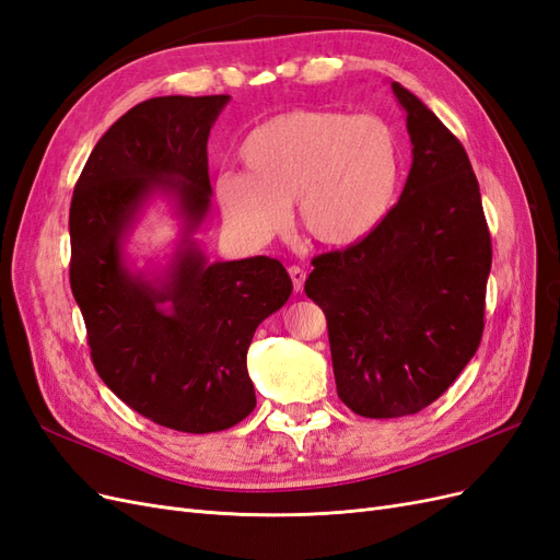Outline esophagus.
Listing matches in <instances>:
<instances>
[{"mask_svg": "<svg viewBox=\"0 0 560 560\" xmlns=\"http://www.w3.org/2000/svg\"><path fill=\"white\" fill-rule=\"evenodd\" d=\"M290 278L294 284V292L303 290V282H306V270L299 268V266H290Z\"/></svg>", "mask_w": 560, "mask_h": 560, "instance_id": "esophagus-1", "label": "esophagus"}]
</instances>
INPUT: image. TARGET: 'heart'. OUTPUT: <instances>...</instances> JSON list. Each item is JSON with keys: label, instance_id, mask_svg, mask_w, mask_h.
<instances>
[{"label": "heart", "instance_id": "1", "mask_svg": "<svg viewBox=\"0 0 560 560\" xmlns=\"http://www.w3.org/2000/svg\"><path fill=\"white\" fill-rule=\"evenodd\" d=\"M241 159L245 173H219L214 198L231 231L252 245L287 229L292 200L313 241L360 243L385 222L401 182L399 135L374 114H278L247 135Z\"/></svg>", "mask_w": 560, "mask_h": 560}]
</instances>
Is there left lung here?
I'll return each instance as SVG.
<instances>
[{"label":"left lung","mask_w":560,"mask_h":560,"mask_svg":"<svg viewBox=\"0 0 560 560\" xmlns=\"http://www.w3.org/2000/svg\"><path fill=\"white\" fill-rule=\"evenodd\" d=\"M413 163L397 206L364 241L319 254L306 294L327 315L336 393L364 418H399L442 397L483 334L493 261L467 151L393 81Z\"/></svg>","instance_id":"obj_1"}]
</instances>
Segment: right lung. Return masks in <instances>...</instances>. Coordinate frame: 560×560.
<instances>
[{
	"mask_svg": "<svg viewBox=\"0 0 560 560\" xmlns=\"http://www.w3.org/2000/svg\"><path fill=\"white\" fill-rule=\"evenodd\" d=\"M229 95H165L135 105L100 138L74 186L70 284L100 378L163 428L208 434L257 406L247 348L292 294L270 257L208 261L194 233L210 212L208 138ZM163 195L183 219L174 259L138 271L125 243Z\"/></svg>",
	"mask_w": 560,
	"mask_h": 560,
	"instance_id": "obj_1",
	"label": "right lung"
}]
</instances>
